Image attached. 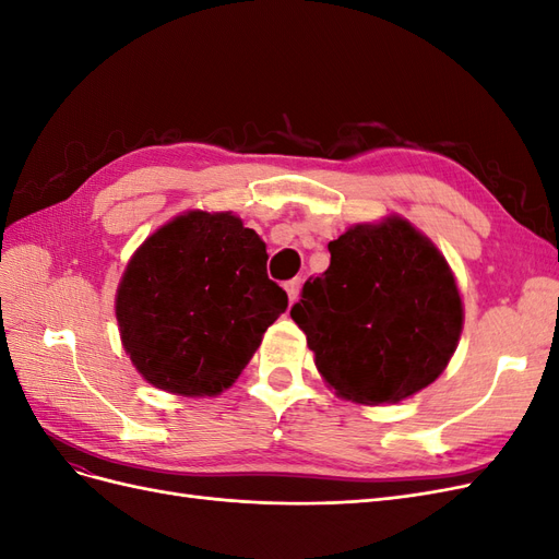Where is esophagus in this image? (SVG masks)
<instances>
[{"label": "esophagus", "instance_id": "obj_1", "mask_svg": "<svg viewBox=\"0 0 559 559\" xmlns=\"http://www.w3.org/2000/svg\"><path fill=\"white\" fill-rule=\"evenodd\" d=\"M284 289H286V294H289V300L296 302V298H298V294H300V280H298V277L289 280V282L284 284Z\"/></svg>", "mask_w": 559, "mask_h": 559}]
</instances>
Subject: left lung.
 Returning a JSON list of instances; mask_svg holds the SVG:
<instances>
[{
	"label": "left lung",
	"instance_id": "obj_1",
	"mask_svg": "<svg viewBox=\"0 0 559 559\" xmlns=\"http://www.w3.org/2000/svg\"><path fill=\"white\" fill-rule=\"evenodd\" d=\"M326 273L302 284L292 319L337 394L396 403L443 373L464 310L443 253L401 216L329 242Z\"/></svg>",
	"mask_w": 559,
	"mask_h": 559
}]
</instances>
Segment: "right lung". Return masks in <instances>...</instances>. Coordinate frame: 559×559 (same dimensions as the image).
Instances as JSON below:
<instances>
[{
    "label": "right lung",
    "mask_w": 559,
    "mask_h": 559,
    "mask_svg": "<svg viewBox=\"0 0 559 559\" xmlns=\"http://www.w3.org/2000/svg\"><path fill=\"white\" fill-rule=\"evenodd\" d=\"M265 242L230 212H189L134 251L116 319L134 368L158 389L216 396L289 298L267 277Z\"/></svg>",
    "instance_id": "add662e5"
}]
</instances>
